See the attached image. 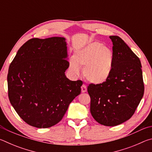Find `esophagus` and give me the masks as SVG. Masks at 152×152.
I'll return each mask as SVG.
<instances>
[{
	"instance_id": "obj_1",
	"label": "esophagus",
	"mask_w": 152,
	"mask_h": 152,
	"mask_svg": "<svg viewBox=\"0 0 152 152\" xmlns=\"http://www.w3.org/2000/svg\"><path fill=\"white\" fill-rule=\"evenodd\" d=\"M81 89H82V92H85L87 91V87L85 85V84H82L81 86Z\"/></svg>"
}]
</instances>
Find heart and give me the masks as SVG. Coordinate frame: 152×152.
<instances>
[{
  "mask_svg": "<svg viewBox=\"0 0 152 152\" xmlns=\"http://www.w3.org/2000/svg\"><path fill=\"white\" fill-rule=\"evenodd\" d=\"M114 56L113 51L99 42H94L74 53L69 61V70L74 75L80 72L88 82L99 84L107 80L111 74Z\"/></svg>",
  "mask_w": 152,
  "mask_h": 152,
  "instance_id": "obj_1",
  "label": "heart"
}]
</instances>
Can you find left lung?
I'll return each instance as SVG.
<instances>
[{
    "instance_id": "1",
    "label": "left lung",
    "mask_w": 152,
    "mask_h": 152,
    "mask_svg": "<svg viewBox=\"0 0 152 152\" xmlns=\"http://www.w3.org/2000/svg\"><path fill=\"white\" fill-rule=\"evenodd\" d=\"M114 56L111 74L102 84H90L92 116L100 124L116 126L132 117L144 93L141 64L119 36H110Z\"/></svg>"
}]
</instances>
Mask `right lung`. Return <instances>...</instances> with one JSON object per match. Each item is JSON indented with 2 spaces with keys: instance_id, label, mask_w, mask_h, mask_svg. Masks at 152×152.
Here are the masks:
<instances>
[{
  "instance_id": "obj_1",
  "label": "right lung",
  "mask_w": 152,
  "mask_h": 152,
  "mask_svg": "<svg viewBox=\"0 0 152 152\" xmlns=\"http://www.w3.org/2000/svg\"><path fill=\"white\" fill-rule=\"evenodd\" d=\"M65 38H33L18 50L9 66L10 102L28 125L48 128L62 119L80 94L82 82L65 76L69 67Z\"/></svg>"
}]
</instances>
